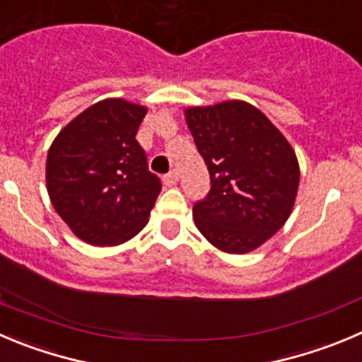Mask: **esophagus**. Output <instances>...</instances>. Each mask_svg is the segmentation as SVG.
Masks as SVG:
<instances>
[{
	"instance_id": "obj_1",
	"label": "esophagus",
	"mask_w": 362,
	"mask_h": 362,
	"mask_svg": "<svg viewBox=\"0 0 362 362\" xmlns=\"http://www.w3.org/2000/svg\"><path fill=\"white\" fill-rule=\"evenodd\" d=\"M162 182H164V184L168 185V187H171V185H175L178 182V173L175 170L170 171V173L162 177Z\"/></svg>"
}]
</instances>
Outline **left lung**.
I'll return each instance as SVG.
<instances>
[{"mask_svg": "<svg viewBox=\"0 0 362 362\" xmlns=\"http://www.w3.org/2000/svg\"><path fill=\"white\" fill-rule=\"evenodd\" d=\"M185 121L211 175V191L192 207L198 230L221 252L259 248L295 205V150L257 107L241 100L191 107Z\"/></svg>", "mask_w": 362, "mask_h": 362, "instance_id": "obj_1", "label": "left lung"}]
</instances>
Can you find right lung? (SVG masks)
<instances>
[{
  "mask_svg": "<svg viewBox=\"0 0 362 362\" xmlns=\"http://www.w3.org/2000/svg\"><path fill=\"white\" fill-rule=\"evenodd\" d=\"M146 112L121 98L101 100L64 127L49 148V200L89 245H121L148 223L162 185L135 139Z\"/></svg>",
  "mask_w": 362,
  "mask_h": 362,
  "instance_id": "1",
  "label": "right lung"
}]
</instances>
